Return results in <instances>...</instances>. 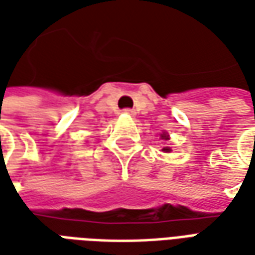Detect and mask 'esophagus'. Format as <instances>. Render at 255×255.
I'll list each match as a JSON object with an SVG mask.
<instances>
[{
  "label": "esophagus",
  "mask_w": 255,
  "mask_h": 255,
  "mask_svg": "<svg viewBox=\"0 0 255 255\" xmlns=\"http://www.w3.org/2000/svg\"><path fill=\"white\" fill-rule=\"evenodd\" d=\"M123 113H127V115H133L135 112H133L132 109H124V111H123Z\"/></svg>",
  "instance_id": "esophagus-1"
}]
</instances>
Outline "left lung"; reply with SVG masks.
Listing matches in <instances>:
<instances>
[{
    "instance_id": "left-lung-1",
    "label": "left lung",
    "mask_w": 255,
    "mask_h": 255,
    "mask_svg": "<svg viewBox=\"0 0 255 255\" xmlns=\"http://www.w3.org/2000/svg\"><path fill=\"white\" fill-rule=\"evenodd\" d=\"M161 139H169L168 138V135H165V133H162V135H161ZM162 151H165V153H169V151H171V149H169V147H168V146H165V147H164V149H162Z\"/></svg>"
}]
</instances>
